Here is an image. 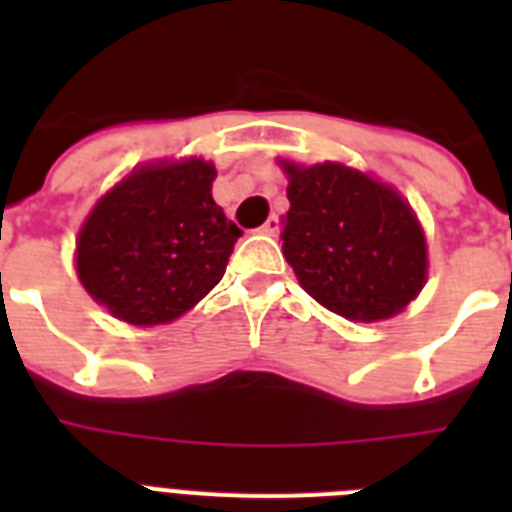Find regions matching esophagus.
<instances>
[{"label": "esophagus", "mask_w": 512, "mask_h": 512, "mask_svg": "<svg viewBox=\"0 0 512 512\" xmlns=\"http://www.w3.org/2000/svg\"><path fill=\"white\" fill-rule=\"evenodd\" d=\"M281 231V217L279 215H271L260 225V233H268V236H276Z\"/></svg>", "instance_id": "esophagus-1"}]
</instances>
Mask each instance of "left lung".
Returning <instances> with one entry per match:
<instances>
[{
    "mask_svg": "<svg viewBox=\"0 0 512 512\" xmlns=\"http://www.w3.org/2000/svg\"><path fill=\"white\" fill-rule=\"evenodd\" d=\"M289 175L284 257L313 300L350 321H380L412 303L428 252L412 207L342 164L281 162Z\"/></svg>",
    "mask_w": 512,
    "mask_h": 512,
    "instance_id": "1",
    "label": "left lung"
}]
</instances>
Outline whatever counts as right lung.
I'll return each mask as SVG.
<instances>
[{"label":"right lung","instance_id":"1","mask_svg":"<svg viewBox=\"0 0 512 512\" xmlns=\"http://www.w3.org/2000/svg\"><path fill=\"white\" fill-rule=\"evenodd\" d=\"M215 167L201 159L151 164L111 188L76 241L84 289L116 319L167 324L217 281L241 228L212 199Z\"/></svg>","mask_w":512,"mask_h":512}]
</instances>
